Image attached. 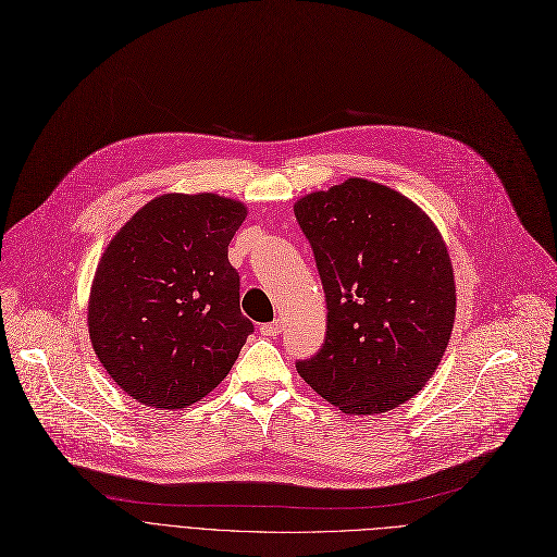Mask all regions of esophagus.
Listing matches in <instances>:
<instances>
[{
	"mask_svg": "<svg viewBox=\"0 0 557 557\" xmlns=\"http://www.w3.org/2000/svg\"><path fill=\"white\" fill-rule=\"evenodd\" d=\"M281 330H283V325H281L278 319L272 321V323H263V325H261V334H263V336H278Z\"/></svg>",
	"mask_w": 557,
	"mask_h": 557,
	"instance_id": "1",
	"label": "esophagus"
}]
</instances>
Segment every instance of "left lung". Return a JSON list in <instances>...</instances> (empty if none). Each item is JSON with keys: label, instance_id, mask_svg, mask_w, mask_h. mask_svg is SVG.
Wrapping results in <instances>:
<instances>
[{"label": "left lung", "instance_id": "obj_1", "mask_svg": "<svg viewBox=\"0 0 557 557\" xmlns=\"http://www.w3.org/2000/svg\"><path fill=\"white\" fill-rule=\"evenodd\" d=\"M325 292L323 346L296 370L350 414L391 410L431 379L455 321L446 245L406 196L361 178L294 205Z\"/></svg>", "mask_w": 557, "mask_h": 557}]
</instances>
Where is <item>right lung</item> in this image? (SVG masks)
I'll use <instances>...</instances> for the list:
<instances>
[{"instance_id": "obj_1", "label": "right lung", "mask_w": 557, "mask_h": 557, "mask_svg": "<svg viewBox=\"0 0 557 557\" xmlns=\"http://www.w3.org/2000/svg\"><path fill=\"white\" fill-rule=\"evenodd\" d=\"M245 207L213 194L147 202L107 247L89 301L94 350L145 406L185 408L227 376L253 323L227 245Z\"/></svg>"}]
</instances>
